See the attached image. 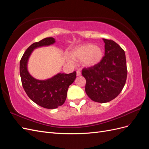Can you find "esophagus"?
<instances>
[{"instance_id": "obj_1", "label": "esophagus", "mask_w": 149, "mask_h": 149, "mask_svg": "<svg viewBox=\"0 0 149 149\" xmlns=\"http://www.w3.org/2000/svg\"><path fill=\"white\" fill-rule=\"evenodd\" d=\"M81 71H76V75H77L78 76H81Z\"/></svg>"}]
</instances>
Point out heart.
<instances>
[{
    "label": "heart",
    "instance_id": "heart-1",
    "mask_svg": "<svg viewBox=\"0 0 149 149\" xmlns=\"http://www.w3.org/2000/svg\"><path fill=\"white\" fill-rule=\"evenodd\" d=\"M69 55L73 60H80L84 67L91 68L101 61L104 52L101 47L88 43L80 45L71 49ZM68 60L70 62L72 61L70 58H68Z\"/></svg>",
    "mask_w": 149,
    "mask_h": 149
}]
</instances>
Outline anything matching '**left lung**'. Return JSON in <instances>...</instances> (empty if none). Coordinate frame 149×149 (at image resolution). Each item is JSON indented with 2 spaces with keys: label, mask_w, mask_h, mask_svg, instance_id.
I'll return each mask as SVG.
<instances>
[{
  "label": "left lung",
  "mask_w": 149,
  "mask_h": 149,
  "mask_svg": "<svg viewBox=\"0 0 149 149\" xmlns=\"http://www.w3.org/2000/svg\"><path fill=\"white\" fill-rule=\"evenodd\" d=\"M105 53L96 66L84 68L85 91L93 101L105 103L114 100L123 90L127 70L125 52L113 40L102 38Z\"/></svg>",
  "instance_id": "8db88e82"
}]
</instances>
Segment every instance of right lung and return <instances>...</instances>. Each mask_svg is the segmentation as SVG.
<instances>
[{
  "mask_svg": "<svg viewBox=\"0 0 149 149\" xmlns=\"http://www.w3.org/2000/svg\"><path fill=\"white\" fill-rule=\"evenodd\" d=\"M55 43L53 37L43 38L26 49L20 61V74L25 93L35 103L47 109H55L64 104L70 85L76 77V71L70 74L59 73L45 80L35 79L28 71V61L35 49L48 47Z\"/></svg>",
  "mask_w": 149,
  "mask_h": 149,
  "instance_id": "add662e5",
  "label": "right lung"
}]
</instances>
